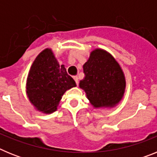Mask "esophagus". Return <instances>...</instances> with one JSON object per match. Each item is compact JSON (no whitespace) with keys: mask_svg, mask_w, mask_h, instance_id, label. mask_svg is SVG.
<instances>
[{"mask_svg":"<svg viewBox=\"0 0 157 157\" xmlns=\"http://www.w3.org/2000/svg\"><path fill=\"white\" fill-rule=\"evenodd\" d=\"M73 78H74V80L75 81V82H76V85H78V76H74V77H73Z\"/></svg>","mask_w":157,"mask_h":157,"instance_id":"1","label":"esophagus"}]
</instances>
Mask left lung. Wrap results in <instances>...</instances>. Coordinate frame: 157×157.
Returning a JSON list of instances; mask_svg holds the SVG:
<instances>
[{
  "instance_id": "obj_1",
  "label": "left lung",
  "mask_w": 157,
  "mask_h": 157,
  "mask_svg": "<svg viewBox=\"0 0 157 157\" xmlns=\"http://www.w3.org/2000/svg\"><path fill=\"white\" fill-rule=\"evenodd\" d=\"M85 77L79 88L86 93L93 108L112 109L121 102L126 91V78L120 63L103 48L91 51L83 64Z\"/></svg>"
}]
</instances>
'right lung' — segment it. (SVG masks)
<instances>
[{
    "mask_svg": "<svg viewBox=\"0 0 157 157\" xmlns=\"http://www.w3.org/2000/svg\"><path fill=\"white\" fill-rule=\"evenodd\" d=\"M76 86L75 80L59 65L52 48L41 51L32 63L26 82V94L34 109L45 114L57 110L67 90Z\"/></svg>",
    "mask_w": 157,
    "mask_h": 157,
    "instance_id": "obj_1",
    "label": "right lung"
}]
</instances>
